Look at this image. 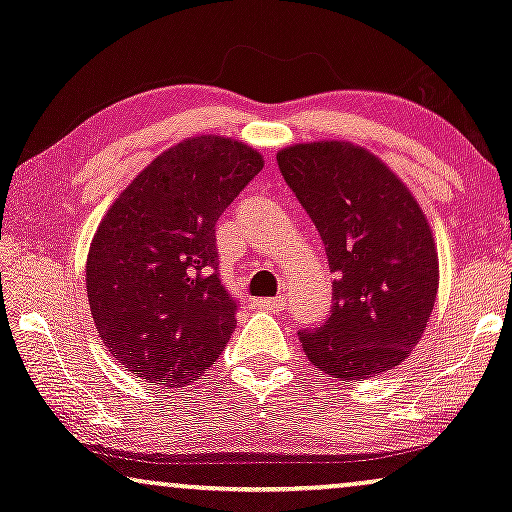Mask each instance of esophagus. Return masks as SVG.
<instances>
[{"label":"esophagus","mask_w":512,"mask_h":512,"mask_svg":"<svg viewBox=\"0 0 512 512\" xmlns=\"http://www.w3.org/2000/svg\"><path fill=\"white\" fill-rule=\"evenodd\" d=\"M257 309H262V311H274V313H278V311H283V306H285V299L283 297H271V299H257Z\"/></svg>","instance_id":"34e87169"}]
</instances>
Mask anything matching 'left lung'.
Wrapping results in <instances>:
<instances>
[{
	"label": "left lung",
	"mask_w": 512,
	"mask_h": 512,
	"mask_svg": "<svg viewBox=\"0 0 512 512\" xmlns=\"http://www.w3.org/2000/svg\"><path fill=\"white\" fill-rule=\"evenodd\" d=\"M276 161L335 274L330 316L299 332L306 358L342 381L393 370L424 335L438 295L424 210L384 161L351 142L292 145Z\"/></svg>",
	"instance_id": "left-lung-1"
}]
</instances>
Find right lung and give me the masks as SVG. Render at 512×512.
Segmentation results:
<instances>
[{
  "label": "right lung",
  "instance_id": "right-lung-1",
  "mask_svg": "<svg viewBox=\"0 0 512 512\" xmlns=\"http://www.w3.org/2000/svg\"><path fill=\"white\" fill-rule=\"evenodd\" d=\"M262 168L243 142L199 135L156 156L109 206L86 292L102 344L135 377L177 388L220 358L238 304L217 274L215 224Z\"/></svg>",
  "mask_w": 512,
  "mask_h": 512
}]
</instances>
